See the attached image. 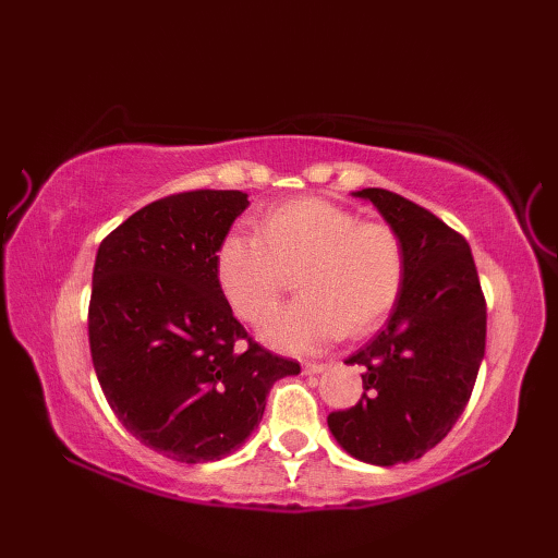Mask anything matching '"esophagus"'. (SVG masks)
I'll list each match as a JSON object with an SVG mask.
<instances>
[{"instance_id": "34e87169", "label": "esophagus", "mask_w": 558, "mask_h": 558, "mask_svg": "<svg viewBox=\"0 0 558 558\" xmlns=\"http://www.w3.org/2000/svg\"><path fill=\"white\" fill-rule=\"evenodd\" d=\"M302 369H304V374L316 376V374H324L328 369V364L326 362H306Z\"/></svg>"}]
</instances>
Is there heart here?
Returning <instances> with one entry per match:
<instances>
[{
  "instance_id": "1",
  "label": "heart",
  "mask_w": 558,
  "mask_h": 558,
  "mask_svg": "<svg viewBox=\"0 0 558 558\" xmlns=\"http://www.w3.org/2000/svg\"><path fill=\"white\" fill-rule=\"evenodd\" d=\"M302 300L272 314L264 338L286 352H318L342 333L362 338L393 310L405 248L386 222L324 198L282 204L256 234L230 232L216 248V278L232 312L260 324L276 310L286 272H298Z\"/></svg>"
}]
</instances>
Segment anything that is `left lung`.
I'll return each mask as SVG.
<instances>
[{
  "instance_id": "left-lung-1",
  "label": "left lung",
  "mask_w": 558,
  "mask_h": 558,
  "mask_svg": "<svg viewBox=\"0 0 558 558\" xmlns=\"http://www.w3.org/2000/svg\"><path fill=\"white\" fill-rule=\"evenodd\" d=\"M405 248V278L386 328L345 360L364 393L330 412L328 429L352 458L398 465L422 458L453 429L477 381L487 302L465 236L386 189H362Z\"/></svg>"
}]
</instances>
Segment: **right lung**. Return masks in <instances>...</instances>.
Returning a JSON list of instances; mask_svg holds the SVG:
<instances>
[{
    "label": "right lung",
    "instance_id": "obj_1",
    "mask_svg": "<svg viewBox=\"0 0 558 558\" xmlns=\"http://www.w3.org/2000/svg\"><path fill=\"white\" fill-rule=\"evenodd\" d=\"M248 206L196 189L136 210L100 242L90 357L117 420L177 462H213L258 426L266 396L300 374L248 338L216 278V248Z\"/></svg>",
    "mask_w": 558,
    "mask_h": 558
}]
</instances>
